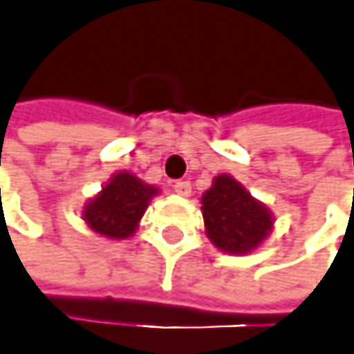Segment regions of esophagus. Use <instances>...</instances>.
Masks as SVG:
<instances>
[{
	"label": "esophagus",
	"mask_w": 354,
	"mask_h": 354,
	"mask_svg": "<svg viewBox=\"0 0 354 354\" xmlns=\"http://www.w3.org/2000/svg\"><path fill=\"white\" fill-rule=\"evenodd\" d=\"M191 183L187 180H178V183H174V193L176 195H180V197H189L191 195Z\"/></svg>",
	"instance_id": "1"
}]
</instances>
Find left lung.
<instances>
[{"mask_svg": "<svg viewBox=\"0 0 354 354\" xmlns=\"http://www.w3.org/2000/svg\"><path fill=\"white\" fill-rule=\"evenodd\" d=\"M207 239L224 254L245 256L272 233L274 216L231 174H218L201 195Z\"/></svg>", "mask_w": 354, "mask_h": 354, "instance_id": "8db88e82", "label": "left lung"}]
</instances>
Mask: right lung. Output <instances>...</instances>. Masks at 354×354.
<instances>
[{
  "label": "right lung",
  "instance_id": "add662e5",
  "mask_svg": "<svg viewBox=\"0 0 354 354\" xmlns=\"http://www.w3.org/2000/svg\"><path fill=\"white\" fill-rule=\"evenodd\" d=\"M157 195L159 187L140 180L128 169H121L111 176L92 199H88L82 209V218L88 229L100 237L130 239L136 233L151 199Z\"/></svg>",
  "mask_w": 354,
  "mask_h": 354
}]
</instances>
